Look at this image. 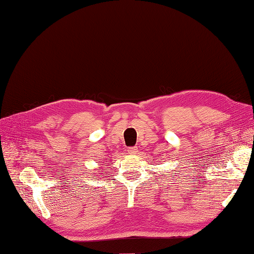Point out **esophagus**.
Returning a JSON list of instances; mask_svg holds the SVG:
<instances>
[{
  "instance_id": "34e87169",
  "label": "esophagus",
  "mask_w": 254,
  "mask_h": 254,
  "mask_svg": "<svg viewBox=\"0 0 254 254\" xmlns=\"http://www.w3.org/2000/svg\"><path fill=\"white\" fill-rule=\"evenodd\" d=\"M128 154H130V155H136V154H138L137 147H130V148H128Z\"/></svg>"
}]
</instances>
